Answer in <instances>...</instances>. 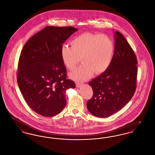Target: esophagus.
<instances>
[{
	"mask_svg": "<svg viewBox=\"0 0 155 155\" xmlns=\"http://www.w3.org/2000/svg\"><path fill=\"white\" fill-rule=\"evenodd\" d=\"M76 87H77V88H80V87H81V86L82 85V83H81V82H76Z\"/></svg>",
	"mask_w": 155,
	"mask_h": 155,
	"instance_id": "34e87169",
	"label": "esophagus"
}]
</instances>
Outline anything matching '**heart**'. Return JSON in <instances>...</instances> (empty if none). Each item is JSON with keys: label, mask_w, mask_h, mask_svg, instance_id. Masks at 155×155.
<instances>
[{"label": "heart", "mask_w": 155, "mask_h": 155, "mask_svg": "<svg viewBox=\"0 0 155 155\" xmlns=\"http://www.w3.org/2000/svg\"><path fill=\"white\" fill-rule=\"evenodd\" d=\"M71 46L63 45L60 54L63 64L72 71L84 61L70 76L76 80H84L94 72L101 74L105 71L112 61L114 45L110 37L105 34L83 33L71 41Z\"/></svg>", "instance_id": "b5f03b06"}]
</instances>
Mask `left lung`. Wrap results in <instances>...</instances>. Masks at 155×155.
I'll return each mask as SVG.
<instances>
[{
	"mask_svg": "<svg viewBox=\"0 0 155 155\" xmlns=\"http://www.w3.org/2000/svg\"><path fill=\"white\" fill-rule=\"evenodd\" d=\"M114 52L110 65L89 82L93 96L87 106L99 117H107L120 110L132 98L137 88V59L132 48L117 31L114 32Z\"/></svg>",
	"mask_w": 155,
	"mask_h": 155,
	"instance_id": "8db88e82",
	"label": "left lung"
}]
</instances>
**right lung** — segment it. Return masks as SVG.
<instances>
[{
  "mask_svg": "<svg viewBox=\"0 0 155 155\" xmlns=\"http://www.w3.org/2000/svg\"><path fill=\"white\" fill-rule=\"evenodd\" d=\"M78 29L48 26L24 46L18 64L17 83L26 103L44 117L54 116L66 104V91L74 88L67 79L60 54L63 43Z\"/></svg>",
  "mask_w": 155,
  "mask_h": 155,
  "instance_id": "right-lung-1",
  "label": "right lung"
}]
</instances>
